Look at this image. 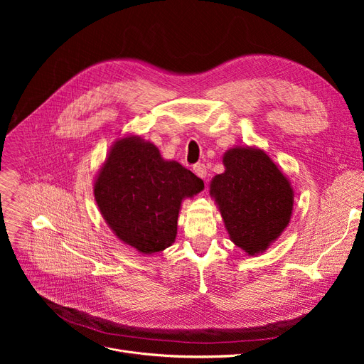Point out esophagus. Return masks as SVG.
<instances>
[{
	"instance_id": "34e87169",
	"label": "esophagus",
	"mask_w": 364,
	"mask_h": 364,
	"mask_svg": "<svg viewBox=\"0 0 364 364\" xmlns=\"http://www.w3.org/2000/svg\"><path fill=\"white\" fill-rule=\"evenodd\" d=\"M193 172L198 177L205 178L206 174H208V168H206L205 164H196V165H193Z\"/></svg>"
}]
</instances>
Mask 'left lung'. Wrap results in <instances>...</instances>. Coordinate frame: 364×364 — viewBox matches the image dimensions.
Wrapping results in <instances>:
<instances>
[{
    "label": "left lung",
    "instance_id": "obj_1",
    "mask_svg": "<svg viewBox=\"0 0 364 364\" xmlns=\"http://www.w3.org/2000/svg\"><path fill=\"white\" fill-rule=\"evenodd\" d=\"M223 162L225 172L213 180L211 195L230 239L250 255L259 254L291 220V184L258 149L235 147L225 153Z\"/></svg>",
    "mask_w": 364,
    "mask_h": 364
}]
</instances>
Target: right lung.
<instances>
[{
    "label": "right lung",
    "instance_id": "1",
    "mask_svg": "<svg viewBox=\"0 0 364 364\" xmlns=\"http://www.w3.org/2000/svg\"><path fill=\"white\" fill-rule=\"evenodd\" d=\"M202 188L199 177L164 161L156 146L127 137L112 147L94 196L114 235L139 252L153 254L176 240L181 200Z\"/></svg>",
    "mask_w": 364,
    "mask_h": 364
}]
</instances>
